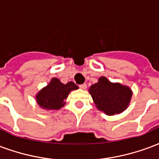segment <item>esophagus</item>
I'll return each instance as SVG.
<instances>
[{"label":"esophagus","instance_id":"1","mask_svg":"<svg viewBox=\"0 0 159 159\" xmlns=\"http://www.w3.org/2000/svg\"><path fill=\"white\" fill-rule=\"evenodd\" d=\"M79 88L81 89H86V88H87V84H85V83L81 84V85H79Z\"/></svg>","mask_w":159,"mask_h":159}]
</instances>
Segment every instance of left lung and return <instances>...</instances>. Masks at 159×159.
<instances>
[{"mask_svg": "<svg viewBox=\"0 0 159 159\" xmlns=\"http://www.w3.org/2000/svg\"><path fill=\"white\" fill-rule=\"evenodd\" d=\"M95 105L108 116L120 114L127 109L132 96L131 89L119 83H111L105 76L98 78V82L89 88Z\"/></svg>", "mask_w": 159, "mask_h": 159, "instance_id": "left-lung-1", "label": "left lung"}]
</instances>
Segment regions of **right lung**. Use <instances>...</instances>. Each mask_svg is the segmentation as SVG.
Segmentation results:
<instances>
[{"label":"right lung","mask_w":159,"mask_h":159,"mask_svg":"<svg viewBox=\"0 0 159 159\" xmlns=\"http://www.w3.org/2000/svg\"><path fill=\"white\" fill-rule=\"evenodd\" d=\"M76 89H78V87L73 82L64 84L58 78L54 77L46 87L38 93L36 101L40 108L43 109H60L65 105V100L70 92Z\"/></svg>","instance_id":"add662e5"}]
</instances>
